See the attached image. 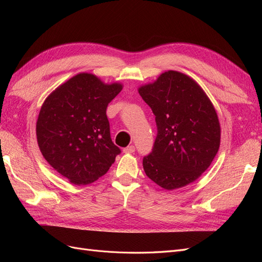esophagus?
<instances>
[{"mask_svg":"<svg viewBox=\"0 0 262 262\" xmlns=\"http://www.w3.org/2000/svg\"><path fill=\"white\" fill-rule=\"evenodd\" d=\"M134 150H136V147H134L133 145H129V146H126V147L123 148L124 153H133Z\"/></svg>","mask_w":262,"mask_h":262,"instance_id":"1","label":"esophagus"}]
</instances>
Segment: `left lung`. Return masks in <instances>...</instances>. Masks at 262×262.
Returning a JSON list of instances; mask_svg holds the SVG:
<instances>
[{
    "label": "left lung",
    "instance_id": "1",
    "mask_svg": "<svg viewBox=\"0 0 262 262\" xmlns=\"http://www.w3.org/2000/svg\"><path fill=\"white\" fill-rule=\"evenodd\" d=\"M139 93L157 126L152 152L143 157L146 176L166 190L193 182L220 147V122L212 102L192 78L177 71L163 73Z\"/></svg>",
    "mask_w": 262,
    "mask_h": 262
}]
</instances>
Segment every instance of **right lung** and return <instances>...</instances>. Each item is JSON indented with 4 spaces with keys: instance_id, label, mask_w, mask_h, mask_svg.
<instances>
[{
    "instance_id": "obj_1",
    "label": "right lung",
    "mask_w": 262,
    "mask_h": 262,
    "mask_svg": "<svg viewBox=\"0 0 262 262\" xmlns=\"http://www.w3.org/2000/svg\"><path fill=\"white\" fill-rule=\"evenodd\" d=\"M121 84L81 73L52 92L39 113L37 141L46 161L74 185L104 176L121 149L114 144L107 106Z\"/></svg>"
}]
</instances>
